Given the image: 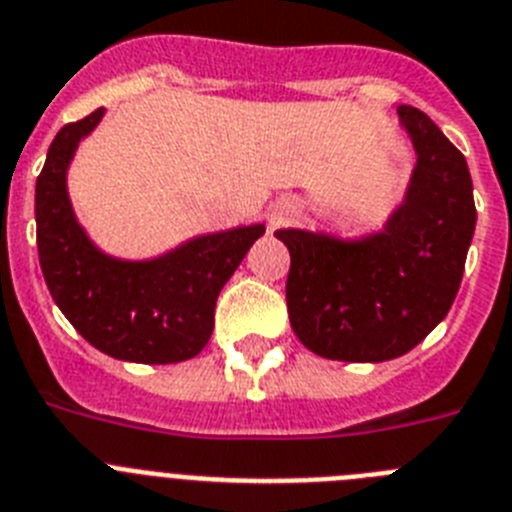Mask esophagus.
<instances>
[{
    "label": "esophagus",
    "instance_id": "34e87169",
    "mask_svg": "<svg viewBox=\"0 0 512 512\" xmlns=\"http://www.w3.org/2000/svg\"><path fill=\"white\" fill-rule=\"evenodd\" d=\"M293 216H296V206H293L291 201L275 203L273 211H270V226H273V229H278V226H286Z\"/></svg>",
    "mask_w": 512,
    "mask_h": 512
}]
</instances>
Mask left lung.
<instances>
[{"label":"left lung","mask_w":512,"mask_h":512,"mask_svg":"<svg viewBox=\"0 0 512 512\" xmlns=\"http://www.w3.org/2000/svg\"><path fill=\"white\" fill-rule=\"evenodd\" d=\"M397 113L417 164L404 203L379 234L275 231L291 252L293 332L330 361L381 363L410 353L446 317L464 275L477 224L464 154L422 110L399 105Z\"/></svg>","instance_id":"obj_1"}]
</instances>
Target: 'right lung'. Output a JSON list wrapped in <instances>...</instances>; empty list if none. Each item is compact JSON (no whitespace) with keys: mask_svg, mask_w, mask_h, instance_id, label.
<instances>
[{"mask_svg":"<svg viewBox=\"0 0 512 512\" xmlns=\"http://www.w3.org/2000/svg\"><path fill=\"white\" fill-rule=\"evenodd\" d=\"M102 113L97 108L56 133L35 182L43 278L74 330L105 355L131 363L188 361L211 340L221 288L265 226L195 237L144 262L115 260L97 250L74 216L66 170Z\"/></svg>","mask_w":512,"mask_h":512,"instance_id":"add662e5","label":"right lung"}]
</instances>
